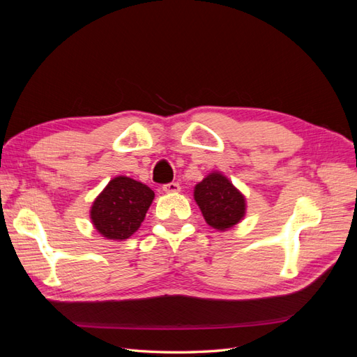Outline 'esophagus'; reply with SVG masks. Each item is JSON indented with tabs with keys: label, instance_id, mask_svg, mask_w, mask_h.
Here are the masks:
<instances>
[{
	"label": "esophagus",
	"instance_id": "obj_1",
	"mask_svg": "<svg viewBox=\"0 0 357 357\" xmlns=\"http://www.w3.org/2000/svg\"><path fill=\"white\" fill-rule=\"evenodd\" d=\"M162 189H164V192H167V193H177V192H180L181 188L178 183L171 181V183H167V185L162 186Z\"/></svg>",
	"mask_w": 357,
	"mask_h": 357
}]
</instances>
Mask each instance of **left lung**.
I'll return each instance as SVG.
<instances>
[{
    "instance_id": "1",
    "label": "left lung",
    "mask_w": 357,
    "mask_h": 357,
    "mask_svg": "<svg viewBox=\"0 0 357 357\" xmlns=\"http://www.w3.org/2000/svg\"><path fill=\"white\" fill-rule=\"evenodd\" d=\"M205 222L214 229L225 231L238 223L245 213L241 192L220 172H211L195 186L193 192Z\"/></svg>"
}]
</instances>
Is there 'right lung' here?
<instances>
[{
	"mask_svg": "<svg viewBox=\"0 0 357 357\" xmlns=\"http://www.w3.org/2000/svg\"><path fill=\"white\" fill-rule=\"evenodd\" d=\"M155 192L139 181L119 176L95 199L91 219L96 231L109 240H126L146 218Z\"/></svg>",
	"mask_w": 357,
	"mask_h": 357,
	"instance_id": "right-lung-1",
	"label": "right lung"
}]
</instances>
